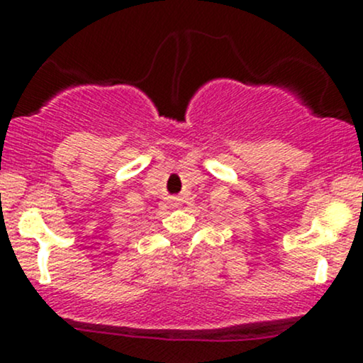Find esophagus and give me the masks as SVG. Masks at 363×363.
<instances>
[{"label":"esophagus","instance_id":"esophagus-1","mask_svg":"<svg viewBox=\"0 0 363 363\" xmlns=\"http://www.w3.org/2000/svg\"><path fill=\"white\" fill-rule=\"evenodd\" d=\"M174 206H179V203H177V199H176V201H174Z\"/></svg>","mask_w":363,"mask_h":363}]
</instances>
